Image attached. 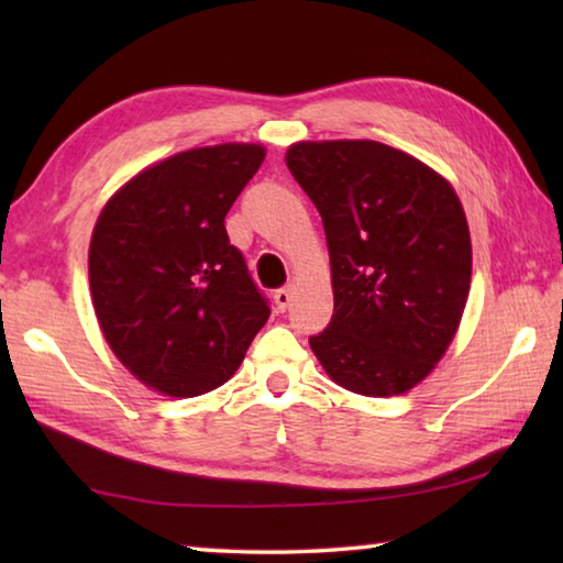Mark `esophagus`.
I'll use <instances>...</instances> for the list:
<instances>
[{
  "label": "esophagus",
  "instance_id": "1",
  "mask_svg": "<svg viewBox=\"0 0 563 563\" xmlns=\"http://www.w3.org/2000/svg\"><path fill=\"white\" fill-rule=\"evenodd\" d=\"M292 290H295L292 285H285V288L273 292V300H275V308H278V312L288 310V305L292 302Z\"/></svg>",
  "mask_w": 563,
  "mask_h": 563
}]
</instances>
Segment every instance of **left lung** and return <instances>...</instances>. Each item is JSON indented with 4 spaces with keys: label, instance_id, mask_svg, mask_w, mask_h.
Returning a JSON list of instances; mask_svg holds the SVG:
<instances>
[{
    "label": "left lung",
    "instance_id": "1",
    "mask_svg": "<svg viewBox=\"0 0 563 563\" xmlns=\"http://www.w3.org/2000/svg\"><path fill=\"white\" fill-rule=\"evenodd\" d=\"M285 164L328 238L335 310L312 352L350 393H409L444 357L470 298L460 196L419 158L369 139L298 141Z\"/></svg>",
    "mask_w": 563,
    "mask_h": 563
}]
</instances>
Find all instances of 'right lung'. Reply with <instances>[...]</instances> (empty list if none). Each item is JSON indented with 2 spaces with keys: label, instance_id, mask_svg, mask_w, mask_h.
Wrapping results in <instances>:
<instances>
[{
  "label": "right lung",
  "instance_id": "obj_1",
  "mask_svg": "<svg viewBox=\"0 0 563 563\" xmlns=\"http://www.w3.org/2000/svg\"><path fill=\"white\" fill-rule=\"evenodd\" d=\"M265 158L261 144L180 151L129 178L101 208L89 288L101 335L166 397H198L241 367L271 308L225 233Z\"/></svg>",
  "mask_w": 563,
  "mask_h": 563
}]
</instances>
